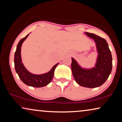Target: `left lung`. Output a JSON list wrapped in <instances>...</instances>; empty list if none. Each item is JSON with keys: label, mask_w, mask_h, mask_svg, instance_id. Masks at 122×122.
I'll return each instance as SVG.
<instances>
[{"label": "left lung", "mask_w": 122, "mask_h": 122, "mask_svg": "<svg viewBox=\"0 0 122 122\" xmlns=\"http://www.w3.org/2000/svg\"><path fill=\"white\" fill-rule=\"evenodd\" d=\"M85 33L96 43L99 55L95 67L90 70L83 69L72 58L71 69L78 84L86 88H94L101 86L108 79L112 71V57L108 44L104 38L89 32Z\"/></svg>", "instance_id": "obj_1"}]
</instances>
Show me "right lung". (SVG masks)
Segmentation results:
<instances>
[{"instance_id": "obj_1", "label": "right lung", "mask_w": 122, "mask_h": 122, "mask_svg": "<svg viewBox=\"0 0 122 122\" xmlns=\"http://www.w3.org/2000/svg\"><path fill=\"white\" fill-rule=\"evenodd\" d=\"M28 35L29 34H27L25 38L21 39L17 45L14 56L15 68L20 78L25 84L28 86L36 87V88H41V87L46 86L51 82L53 78L54 71L58 63L56 64L52 67L51 70L46 73L37 75V74H33L29 72L23 66L21 57V48L22 44L27 38Z\"/></svg>"}]
</instances>
